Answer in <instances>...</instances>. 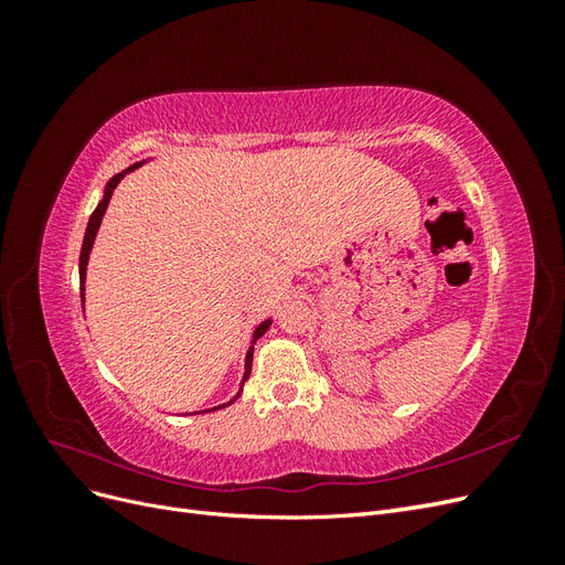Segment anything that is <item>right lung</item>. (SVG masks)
Instances as JSON below:
<instances>
[{"mask_svg":"<svg viewBox=\"0 0 565 565\" xmlns=\"http://www.w3.org/2000/svg\"><path fill=\"white\" fill-rule=\"evenodd\" d=\"M146 162V160H143ZM143 162H136V164H131V167H127L125 172H119V174H115L108 183H106V188H104V198H100V202L96 204V210H94V214L89 216V224H87V231H84V243H82V252H79V297H82V303H84V280H87V266H89V254H92V247H94V241H96V233H98V228H100V221H104V214H106V210H108V202H110V198H113V191L117 188V183L122 181L129 172H134L136 167H141ZM270 322H273V318H266L264 322H259L256 324V330H254V334H252V341H249V349H247V355H245V372H243V382H241V388H237V393L235 396L228 401V403H221V405H216V407H210V409H202V413H214V409H221V407H228V405H233L237 398H241V393H243V386H245V382H247V377H249V372H252V351H254V341L259 339L268 328H270ZM193 415V413H191Z\"/></svg>","mask_w":565,"mask_h":565,"instance_id":"add662e5","label":"right lung"}]
</instances>
